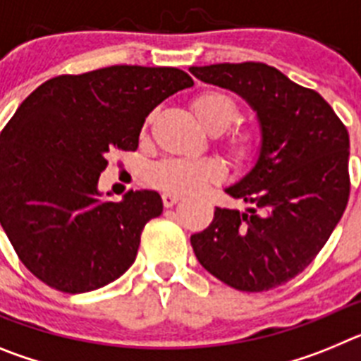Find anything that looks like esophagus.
I'll use <instances>...</instances> for the list:
<instances>
[{
  "mask_svg": "<svg viewBox=\"0 0 361 361\" xmlns=\"http://www.w3.org/2000/svg\"><path fill=\"white\" fill-rule=\"evenodd\" d=\"M180 193H173V191H164L162 193V202H164L166 208H171V206H175V204L180 200Z\"/></svg>",
  "mask_w": 361,
  "mask_h": 361,
  "instance_id": "esophagus-1",
  "label": "esophagus"
}]
</instances>
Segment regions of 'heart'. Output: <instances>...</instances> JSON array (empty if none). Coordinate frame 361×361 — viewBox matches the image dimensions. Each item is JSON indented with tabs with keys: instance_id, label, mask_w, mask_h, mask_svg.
<instances>
[{
	"instance_id": "obj_1",
	"label": "heart",
	"mask_w": 361,
	"mask_h": 361,
	"mask_svg": "<svg viewBox=\"0 0 361 361\" xmlns=\"http://www.w3.org/2000/svg\"><path fill=\"white\" fill-rule=\"evenodd\" d=\"M193 111L200 123L212 132L228 128L238 117V104L222 90H206L193 99ZM228 153L240 164L251 162L260 152V135L255 128L229 130L222 137ZM224 177V166L213 157H171L155 162L146 173V183L152 188L173 193L199 191Z\"/></svg>"
}]
</instances>
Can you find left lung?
<instances>
[{
    "label": "left lung",
    "mask_w": 361,
    "mask_h": 361,
    "mask_svg": "<svg viewBox=\"0 0 361 361\" xmlns=\"http://www.w3.org/2000/svg\"><path fill=\"white\" fill-rule=\"evenodd\" d=\"M204 82L229 88L257 110L262 148L235 186L245 212L216 208L191 235L199 262L238 291L262 293L295 279L314 260L349 202V132L318 92L266 63L191 66Z\"/></svg>",
    "instance_id": "left-lung-1"
}]
</instances>
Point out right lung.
I'll use <instances>...</instances> for the list:
<instances>
[{
	"mask_svg": "<svg viewBox=\"0 0 361 361\" xmlns=\"http://www.w3.org/2000/svg\"><path fill=\"white\" fill-rule=\"evenodd\" d=\"M193 79L171 66L116 65L37 86L0 133V222L19 260L49 288L88 293L135 262L157 191L101 200L108 153L135 152L149 111Z\"/></svg>",
	"mask_w": 361,
	"mask_h": 361,
	"instance_id": "1",
	"label": "right lung"
}]
</instances>
